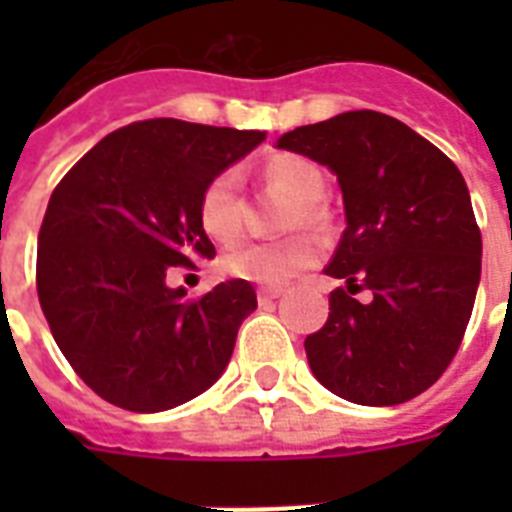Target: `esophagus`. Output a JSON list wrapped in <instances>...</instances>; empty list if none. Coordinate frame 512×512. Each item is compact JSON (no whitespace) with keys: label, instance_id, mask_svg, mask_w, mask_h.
<instances>
[{"label":"esophagus","instance_id":"1","mask_svg":"<svg viewBox=\"0 0 512 512\" xmlns=\"http://www.w3.org/2000/svg\"><path fill=\"white\" fill-rule=\"evenodd\" d=\"M281 295H284V289H281V287L257 289V297H260V303H268V300H279Z\"/></svg>","mask_w":512,"mask_h":512}]
</instances>
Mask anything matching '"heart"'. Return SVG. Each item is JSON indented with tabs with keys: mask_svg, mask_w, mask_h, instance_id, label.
<instances>
[{
	"mask_svg": "<svg viewBox=\"0 0 512 512\" xmlns=\"http://www.w3.org/2000/svg\"><path fill=\"white\" fill-rule=\"evenodd\" d=\"M268 188L279 191L292 207L284 212L281 228H313L319 225V201L324 199L327 180L313 162L295 154L271 156L263 167ZM199 223L212 241L228 244L241 233V185L233 170L217 172L199 196ZM319 257L316 241L308 236H287L279 241H244L223 255L220 265L233 279L252 281L263 287H279L311 268Z\"/></svg>",
	"mask_w": 512,
	"mask_h": 512,
	"instance_id": "obj_1",
	"label": "heart"
}]
</instances>
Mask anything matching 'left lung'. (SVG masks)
I'll list each match as a JSON object with an SVG mask.
<instances>
[{"label":"left lung","mask_w":512,"mask_h":512,"mask_svg":"<svg viewBox=\"0 0 512 512\" xmlns=\"http://www.w3.org/2000/svg\"><path fill=\"white\" fill-rule=\"evenodd\" d=\"M276 148L337 177L345 231L324 268L345 289L305 337L316 380L361 406L420 396L444 374L481 281V231L460 170L430 140L377 111L284 132ZM369 288L373 300L350 294Z\"/></svg>","instance_id":"obj_1"}]
</instances>
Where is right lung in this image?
<instances>
[{"instance_id": "1", "label": "right lung", "mask_w": 512, "mask_h": 512, "mask_svg": "<svg viewBox=\"0 0 512 512\" xmlns=\"http://www.w3.org/2000/svg\"><path fill=\"white\" fill-rule=\"evenodd\" d=\"M263 140L257 130L148 119L106 135L52 191L36 292L60 353L108 404L167 412L225 372L255 289L231 279L185 300L167 271L215 257L201 191Z\"/></svg>"}]
</instances>
